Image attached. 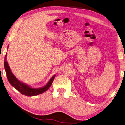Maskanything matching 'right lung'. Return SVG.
Here are the masks:
<instances>
[{
	"label": "right lung",
	"instance_id": "1",
	"mask_svg": "<svg viewBox=\"0 0 125 125\" xmlns=\"http://www.w3.org/2000/svg\"><path fill=\"white\" fill-rule=\"evenodd\" d=\"M4 68L5 70V72L7 74V76L8 80L9 82L13 87H14L16 89L20 92L21 94L23 95L26 96H35L38 94L43 93L45 91H46L49 88L51 87L52 83L53 81L55 75L52 76L48 83L45 85V87L41 88H32L30 87L26 84H25L21 82L20 81L18 80V79L15 77V76L13 74L12 72H11L10 69L9 68L8 64L7 61L5 60L4 61Z\"/></svg>",
	"mask_w": 125,
	"mask_h": 125
}]
</instances>
